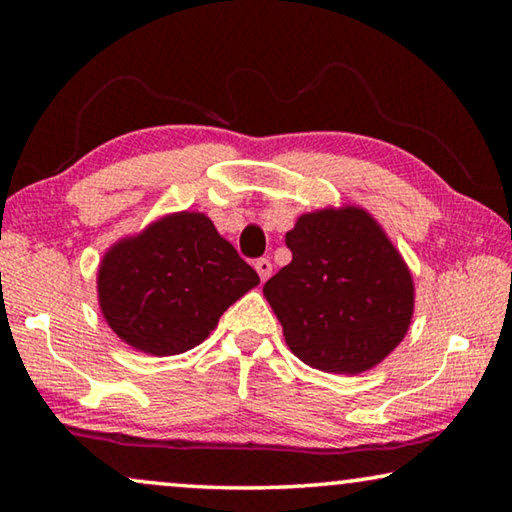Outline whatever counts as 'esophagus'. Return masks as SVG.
Masks as SVG:
<instances>
[{
    "label": "esophagus",
    "mask_w": 512,
    "mask_h": 512,
    "mask_svg": "<svg viewBox=\"0 0 512 512\" xmlns=\"http://www.w3.org/2000/svg\"><path fill=\"white\" fill-rule=\"evenodd\" d=\"M255 271L259 273V277H262V282H264V280H268V277H271V273H273V264H271V259H266V257L257 259V262H255Z\"/></svg>",
    "instance_id": "esophagus-1"
}]
</instances>
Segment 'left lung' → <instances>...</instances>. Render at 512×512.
Segmentation results:
<instances>
[{
    "instance_id": "left-lung-1",
    "label": "left lung",
    "mask_w": 512,
    "mask_h": 512,
    "mask_svg": "<svg viewBox=\"0 0 512 512\" xmlns=\"http://www.w3.org/2000/svg\"><path fill=\"white\" fill-rule=\"evenodd\" d=\"M287 248L291 262L264 284V296L300 361L357 375L400 345L413 316V280L368 212L302 214Z\"/></svg>"
}]
</instances>
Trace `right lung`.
Masks as SVG:
<instances>
[{"instance_id":"obj_1","label":"right lung","mask_w":512,"mask_h":512,"mask_svg":"<svg viewBox=\"0 0 512 512\" xmlns=\"http://www.w3.org/2000/svg\"><path fill=\"white\" fill-rule=\"evenodd\" d=\"M259 275L205 214L180 212L119 241L99 268L103 318L135 350L180 354L205 341Z\"/></svg>"}]
</instances>
